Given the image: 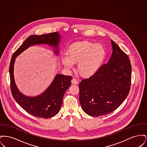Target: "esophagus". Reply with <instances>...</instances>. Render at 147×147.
I'll return each instance as SVG.
<instances>
[{
    "mask_svg": "<svg viewBox=\"0 0 147 147\" xmlns=\"http://www.w3.org/2000/svg\"><path fill=\"white\" fill-rule=\"evenodd\" d=\"M71 83L73 84V85H77V84H78V80H77L76 79H75V78H73V79L71 80Z\"/></svg>",
    "mask_w": 147,
    "mask_h": 147,
    "instance_id": "34e87169",
    "label": "esophagus"
}]
</instances>
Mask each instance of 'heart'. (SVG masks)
I'll use <instances>...</instances> for the list:
<instances>
[{
    "label": "heart",
    "mask_w": 147,
    "mask_h": 147,
    "mask_svg": "<svg viewBox=\"0 0 147 147\" xmlns=\"http://www.w3.org/2000/svg\"><path fill=\"white\" fill-rule=\"evenodd\" d=\"M106 52L101 43L88 41L72 44L67 51V56L61 61L64 67L71 69L77 64V71L82 77L89 78L94 75L105 60Z\"/></svg>",
    "instance_id": "b5f03b06"
}]
</instances>
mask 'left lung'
Returning a JSON list of instances; mask_svg holds the SVG:
<instances>
[{"mask_svg": "<svg viewBox=\"0 0 147 147\" xmlns=\"http://www.w3.org/2000/svg\"><path fill=\"white\" fill-rule=\"evenodd\" d=\"M112 55L89 78L79 84V101L84 112L92 117L110 113L128 96L132 67L126 53L112 40Z\"/></svg>", "mask_w": 147, "mask_h": 147, "instance_id": "left-lung-1", "label": "left lung"}]
</instances>
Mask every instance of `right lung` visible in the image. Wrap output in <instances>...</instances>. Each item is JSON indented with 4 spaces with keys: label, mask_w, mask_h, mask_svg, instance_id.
<instances>
[{
    "label": "right lung",
    "mask_w": 147,
    "mask_h": 147,
    "mask_svg": "<svg viewBox=\"0 0 147 147\" xmlns=\"http://www.w3.org/2000/svg\"><path fill=\"white\" fill-rule=\"evenodd\" d=\"M61 36L56 32L42 35H31L13 54L9 66L11 91L15 100L30 115L37 117L47 119L56 115L62 105L64 95L71 85L72 77L56 74L53 82L41 94L32 97L24 95L18 89L14 76L15 58L29 47L36 45H48L53 47L54 53L58 55L59 43Z\"/></svg>",
    "instance_id": "right-lung-1"
}]
</instances>
